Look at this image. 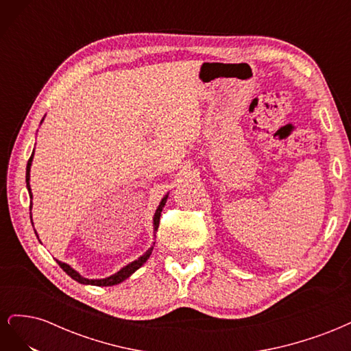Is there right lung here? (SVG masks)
<instances>
[{
	"instance_id": "1",
	"label": "right lung",
	"mask_w": 351,
	"mask_h": 351,
	"mask_svg": "<svg viewBox=\"0 0 351 351\" xmlns=\"http://www.w3.org/2000/svg\"><path fill=\"white\" fill-rule=\"evenodd\" d=\"M42 121H44V119H42ZM42 121H40V123H42ZM34 154H35V152H32V155H30V158H29V161H27V167H26V187H27V192H29V197H30V199H32V196H34V195H32V189H30V183H29V182H30V167H32V161H34ZM168 195H169V193H167V195L161 199V202H159V205H158V208H156V210H155L154 221H152V224H154V236H155V232H156V230H158V227H159V217H161V210H162V208H164L165 204H167ZM30 210H32V202H30ZM30 221H32V212H30ZM32 226H34V221H32ZM35 234H36V231H35ZM36 237H38V234H36ZM38 240H39V237H38ZM39 241H40V240H39ZM154 246H155V243L142 254L141 258H137L136 261H133V262H130V263H127L125 267H123L119 272H115V274L110 275V277H107V278H98V280L84 278L83 275H80L76 269H73L69 263H64V262H61V261H58V259H56V261H57V263L61 267V269L64 271L67 275H70V277H71L74 281H77V282L84 284V285L108 287V285H115V284L123 282L124 280L129 278L132 274H134L137 269H139V268L142 267V265H143L147 259H149L151 253H152V250H154Z\"/></svg>"
}]
</instances>
